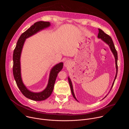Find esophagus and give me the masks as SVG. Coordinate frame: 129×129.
<instances>
[{"label": "esophagus", "instance_id": "34e87169", "mask_svg": "<svg viewBox=\"0 0 129 129\" xmlns=\"http://www.w3.org/2000/svg\"><path fill=\"white\" fill-rule=\"evenodd\" d=\"M64 65L65 67H69V66L70 65V61L69 60H67L64 63Z\"/></svg>", "mask_w": 129, "mask_h": 129}]
</instances>
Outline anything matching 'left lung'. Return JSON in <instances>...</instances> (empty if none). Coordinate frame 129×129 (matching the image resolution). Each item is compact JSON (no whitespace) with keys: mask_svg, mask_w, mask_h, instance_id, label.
Segmentation results:
<instances>
[{"mask_svg":"<svg viewBox=\"0 0 129 129\" xmlns=\"http://www.w3.org/2000/svg\"><path fill=\"white\" fill-rule=\"evenodd\" d=\"M98 38L99 39H101L102 41H103L105 43H106L107 44H108L110 48V49H111L112 52L113 53L114 56V58H115V65H116V75H115V78L114 79V81L112 83V86L111 87V88H110V91H111L112 88L113 87V85H114V82L115 81V79L116 78V77H117V71H118V67H117V59H118V57H117V51L115 48V46L114 45V43H113V42L112 41V38H111V37L109 36V35H108L107 34H106V33H104V31L103 30H102L100 28H99V34H98ZM68 82H69V85H70V89H71V93H72V96H73V98H74L76 100H77L78 102V101L77 100V99H76L75 95V93H74V92H73V86H72V82H71V81L70 79V78L68 77ZM109 91V92H110ZM108 95L107 94L105 97L103 99H104L107 95Z\"/></svg>","mask_w":129,"mask_h":129,"instance_id":"8db88e82","label":"left lung"}]
</instances>
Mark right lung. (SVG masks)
Segmentation results:
<instances>
[{
	"label": "right lung",
	"instance_id": "right-lung-1",
	"mask_svg": "<svg viewBox=\"0 0 129 129\" xmlns=\"http://www.w3.org/2000/svg\"><path fill=\"white\" fill-rule=\"evenodd\" d=\"M50 26V23L49 22L40 21L35 23L34 25H31L21 34L17 41L13 52V71L17 85L22 93L26 98L35 101H43L50 96L53 91L55 81H56L58 73L63 68V63L60 62L54 65L52 68L49 73L48 82L46 88L40 92H34L29 90L22 82L20 65L21 54L26 39Z\"/></svg>",
	"mask_w": 129,
	"mask_h": 129
}]
</instances>
